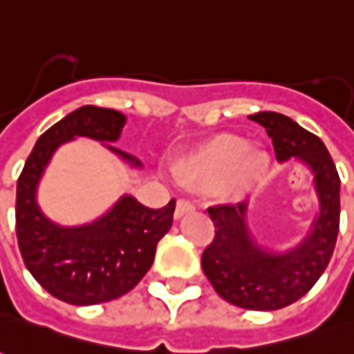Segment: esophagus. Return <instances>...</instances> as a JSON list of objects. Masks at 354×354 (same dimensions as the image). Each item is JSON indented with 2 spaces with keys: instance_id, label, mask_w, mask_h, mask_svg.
Segmentation results:
<instances>
[{
  "instance_id": "1",
  "label": "esophagus",
  "mask_w": 354,
  "mask_h": 354,
  "mask_svg": "<svg viewBox=\"0 0 354 354\" xmlns=\"http://www.w3.org/2000/svg\"><path fill=\"white\" fill-rule=\"evenodd\" d=\"M192 211H194V203H192V201H187V199H178L174 217L182 218L184 215H187V213H192Z\"/></svg>"
}]
</instances>
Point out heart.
I'll return each mask as SVG.
<instances>
[{
  "label": "heart",
  "mask_w": 354,
  "mask_h": 354,
  "mask_svg": "<svg viewBox=\"0 0 354 354\" xmlns=\"http://www.w3.org/2000/svg\"><path fill=\"white\" fill-rule=\"evenodd\" d=\"M269 165L271 158L266 151L250 149L242 137L223 136L196 157L178 160L174 174L182 186L192 187L201 178L223 176L234 168V186L238 189H250L268 174Z\"/></svg>",
  "instance_id": "heart-1"
}]
</instances>
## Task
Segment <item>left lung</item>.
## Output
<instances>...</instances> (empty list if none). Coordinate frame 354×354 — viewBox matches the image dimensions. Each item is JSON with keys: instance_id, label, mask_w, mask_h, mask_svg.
I'll use <instances>...</instances> for the list:
<instances>
[{"instance_id": "1", "label": "left lung", "mask_w": 354, "mask_h": 354, "mask_svg": "<svg viewBox=\"0 0 354 354\" xmlns=\"http://www.w3.org/2000/svg\"><path fill=\"white\" fill-rule=\"evenodd\" d=\"M250 120L266 127L281 165L298 160L312 172L318 213L306 236L279 252L254 238L248 227V201L209 207L215 238L201 256V268L218 297L227 302L269 312L304 297L328 268L339 232L341 182L319 137L277 112H258Z\"/></svg>"}]
</instances>
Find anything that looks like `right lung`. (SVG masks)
I'll list each match as a JSON object with an SVG mask.
<instances>
[{
  "mask_svg": "<svg viewBox=\"0 0 354 354\" xmlns=\"http://www.w3.org/2000/svg\"><path fill=\"white\" fill-rule=\"evenodd\" d=\"M127 118L110 108L81 106L38 137L17 182V240L32 277L52 295L75 306H93L129 292L155 261L160 238L172 227L176 201L149 209L133 196L118 199L100 217L64 227L38 205V186L64 143L88 137L106 147L129 168L143 165L116 143Z\"/></svg>",
  "mask_w": 354,
  "mask_h": 354,
  "instance_id": "right-lung-1",
  "label": "right lung"
}]
</instances>
